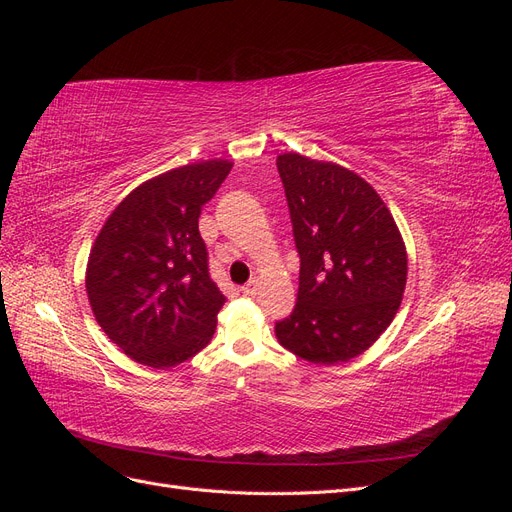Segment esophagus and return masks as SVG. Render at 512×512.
<instances>
[{
  "label": "esophagus",
  "mask_w": 512,
  "mask_h": 512,
  "mask_svg": "<svg viewBox=\"0 0 512 512\" xmlns=\"http://www.w3.org/2000/svg\"><path fill=\"white\" fill-rule=\"evenodd\" d=\"M241 290H243V294H247V297H252V294H256V290H258V280H256V277H252V280L247 282Z\"/></svg>",
  "instance_id": "34e87169"
}]
</instances>
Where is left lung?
Masks as SVG:
<instances>
[{
    "instance_id": "obj_1",
    "label": "left lung",
    "mask_w": 512,
    "mask_h": 512,
    "mask_svg": "<svg viewBox=\"0 0 512 512\" xmlns=\"http://www.w3.org/2000/svg\"><path fill=\"white\" fill-rule=\"evenodd\" d=\"M297 245L299 294L275 322L286 350L316 365L365 352L393 322L408 258L391 211L352 170L284 153L277 158Z\"/></svg>"
}]
</instances>
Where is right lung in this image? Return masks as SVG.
<instances>
[{
	"label": "right lung",
	"mask_w": 512,
	"mask_h": 512,
	"mask_svg": "<svg viewBox=\"0 0 512 512\" xmlns=\"http://www.w3.org/2000/svg\"><path fill=\"white\" fill-rule=\"evenodd\" d=\"M230 168L209 160L149 179L100 230L87 297L108 339L138 363L175 367L211 342L226 297L209 275L198 218Z\"/></svg>",
	"instance_id": "1"
}]
</instances>
